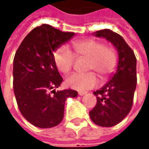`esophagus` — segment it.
Listing matches in <instances>:
<instances>
[{"label": "esophagus", "mask_w": 149, "mask_h": 149, "mask_svg": "<svg viewBox=\"0 0 149 149\" xmlns=\"http://www.w3.org/2000/svg\"><path fill=\"white\" fill-rule=\"evenodd\" d=\"M78 94H79V95H80V96H83V95H86V94H87V92H86V91H79Z\"/></svg>", "instance_id": "obj_1"}]
</instances>
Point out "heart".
<instances>
[{"label": "heart", "mask_w": 149, "mask_h": 149, "mask_svg": "<svg viewBox=\"0 0 149 149\" xmlns=\"http://www.w3.org/2000/svg\"><path fill=\"white\" fill-rule=\"evenodd\" d=\"M74 54L65 46L60 47L54 52V60L57 69L67 74L71 70L74 63V56L77 58H86L87 70H94L100 78L104 79L114 70L117 65V58L113 50L104 47L103 44L91 39L79 40L73 45ZM67 86L76 90H86L98 84L97 77L93 72L86 74H73L66 79Z\"/></svg>", "instance_id": "1"}]
</instances>
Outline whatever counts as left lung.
<instances>
[{"label": "left lung", "mask_w": 149, "mask_h": 149, "mask_svg": "<svg viewBox=\"0 0 149 149\" xmlns=\"http://www.w3.org/2000/svg\"><path fill=\"white\" fill-rule=\"evenodd\" d=\"M92 35L106 39L117 49L118 55L116 70L109 82L94 92L97 104L89 112V117L95 124L112 127L120 123L131 110L137 85V60L134 51L117 33L104 29Z\"/></svg>", "instance_id": "8db88e82"}]
</instances>
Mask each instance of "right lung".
I'll list each match as a JSON object with an SVG mask.
<instances>
[{
	"instance_id": "obj_1",
	"label": "right lung",
	"mask_w": 149,
	"mask_h": 149,
	"mask_svg": "<svg viewBox=\"0 0 149 149\" xmlns=\"http://www.w3.org/2000/svg\"><path fill=\"white\" fill-rule=\"evenodd\" d=\"M74 33L63 32L44 24L33 29L21 42L13 60V89L21 114L34 126L48 129L62 121L68 98L77 97L73 89L58 90L63 81L54 52Z\"/></svg>"
}]
</instances>
